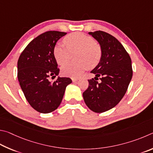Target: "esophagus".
<instances>
[{
  "label": "esophagus",
  "mask_w": 153,
  "mask_h": 153,
  "mask_svg": "<svg viewBox=\"0 0 153 153\" xmlns=\"http://www.w3.org/2000/svg\"><path fill=\"white\" fill-rule=\"evenodd\" d=\"M79 80V79H77V78H72V82H76V81H77Z\"/></svg>",
  "instance_id": "1"
}]
</instances>
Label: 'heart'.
<instances>
[{"label": "heart", "mask_w": 153, "mask_h": 153, "mask_svg": "<svg viewBox=\"0 0 153 153\" xmlns=\"http://www.w3.org/2000/svg\"><path fill=\"white\" fill-rule=\"evenodd\" d=\"M66 46L56 44L53 49V56L59 65H63L69 60L71 54L76 53L74 62H68L62 67L61 72L64 76L76 78L88 68H93L100 62L101 48L91 37L79 32H75L64 37Z\"/></svg>", "instance_id": "heart-1"}]
</instances>
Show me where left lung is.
I'll use <instances>...</instances> for the list:
<instances>
[{"mask_svg":"<svg viewBox=\"0 0 153 153\" xmlns=\"http://www.w3.org/2000/svg\"><path fill=\"white\" fill-rule=\"evenodd\" d=\"M89 34L100 43L102 54L91 72L95 74V79L88 80L89 87L82 96L91 110L102 113L114 108L126 93L132 77V62L122 44L113 36L102 31ZM99 77L101 83L97 80Z\"/></svg>","mask_w":153,"mask_h":153,"instance_id":"1","label":"left lung"}]
</instances>
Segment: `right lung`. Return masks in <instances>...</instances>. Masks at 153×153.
I'll return each mask as SVG.
<instances>
[{
	"label": "right lung",
	"mask_w": 153,
	"mask_h": 153,
	"mask_svg": "<svg viewBox=\"0 0 153 153\" xmlns=\"http://www.w3.org/2000/svg\"><path fill=\"white\" fill-rule=\"evenodd\" d=\"M66 33L49 31L33 39L21 53L17 62V77L24 95L32 108L39 113L48 114L58 108L66 87L72 80L58 77L60 69L53 56L58 40Z\"/></svg>",
	"instance_id": "right-lung-1"
}]
</instances>
